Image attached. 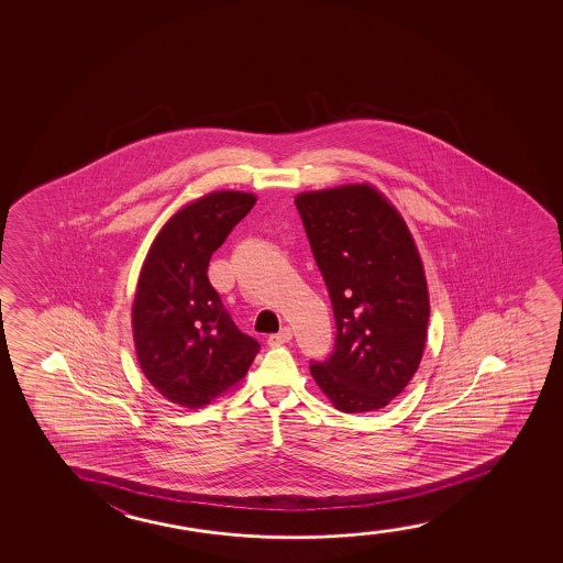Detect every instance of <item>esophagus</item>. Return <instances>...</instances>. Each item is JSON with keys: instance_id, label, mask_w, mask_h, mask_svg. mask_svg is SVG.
Masks as SVG:
<instances>
[{"instance_id": "1", "label": "esophagus", "mask_w": 563, "mask_h": 563, "mask_svg": "<svg viewBox=\"0 0 563 563\" xmlns=\"http://www.w3.org/2000/svg\"><path fill=\"white\" fill-rule=\"evenodd\" d=\"M292 340V331L285 327V329H280L277 334H271L269 340H267V344L273 347L283 346L286 342H290Z\"/></svg>"}]
</instances>
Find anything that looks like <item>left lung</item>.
<instances>
[{
  "label": "left lung",
  "mask_w": 563,
  "mask_h": 563,
  "mask_svg": "<svg viewBox=\"0 0 563 563\" xmlns=\"http://www.w3.org/2000/svg\"><path fill=\"white\" fill-rule=\"evenodd\" d=\"M296 208L336 323L332 354L311 360V375L340 411L383 409L423 357L429 292L413 239L367 185L300 194Z\"/></svg>",
  "instance_id": "left-lung-1"
}]
</instances>
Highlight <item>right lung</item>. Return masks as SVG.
Returning <instances> with one entry per match:
<instances>
[{
    "instance_id": "right-lung-1",
    "label": "right lung",
    "mask_w": 563,
    "mask_h": 563,
    "mask_svg": "<svg viewBox=\"0 0 563 563\" xmlns=\"http://www.w3.org/2000/svg\"><path fill=\"white\" fill-rule=\"evenodd\" d=\"M255 196L213 192L170 217L150 247L132 306L140 367L155 390L201 408L246 375L260 342L240 331L208 278L209 260Z\"/></svg>"
}]
</instances>
